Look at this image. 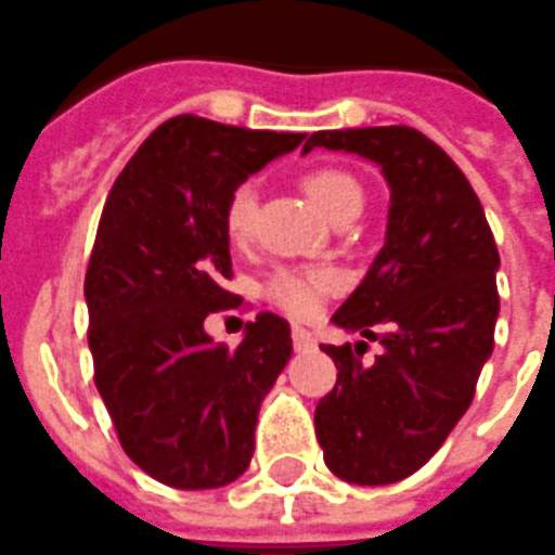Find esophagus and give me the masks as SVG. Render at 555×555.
Wrapping results in <instances>:
<instances>
[{"label":"esophagus","instance_id":"esophagus-1","mask_svg":"<svg viewBox=\"0 0 555 555\" xmlns=\"http://www.w3.org/2000/svg\"><path fill=\"white\" fill-rule=\"evenodd\" d=\"M292 344H295L298 352H306V349L314 347V335L309 330H304V326H292Z\"/></svg>","mask_w":555,"mask_h":555}]
</instances>
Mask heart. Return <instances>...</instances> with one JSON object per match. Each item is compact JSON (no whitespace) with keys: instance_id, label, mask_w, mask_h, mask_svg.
<instances>
[{"instance_id":"obj_1","label":"heart","mask_w":555,"mask_h":555,"mask_svg":"<svg viewBox=\"0 0 555 555\" xmlns=\"http://www.w3.org/2000/svg\"><path fill=\"white\" fill-rule=\"evenodd\" d=\"M304 189L332 223L347 215H361L363 189L344 168H312L304 177ZM255 203L257 194L251 183L237 185L229 194L223 208V225L232 243L249 241L251 223H255ZM335 286H338V274L332 269H278L266 281L263 295L266 300H272L278 309L292 318H312L323 295Z\"/></svg>"}]
</instances>
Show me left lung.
Masks as SVG:
<instances>
[{"label": "left lung", "instance_id": "obj_1", "mask_svg": "<svg viewBox=\"0 0 555 555\" xmlns=\"http://www.w3.org/2000/svg\"><path fill=\"white\" fill-rule=\"evenodd\" d=\"M349 152L389 185L387 241L332 323L378 340L321 347L338 380L314 410L326 467L349 485H392L444 444L493 354L499 249L467 177L410 126L314 131L304 152Z\"/></svg>", "mask_w": 555, "mask_h": 555}]
</instances>
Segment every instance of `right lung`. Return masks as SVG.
<instances>
[{
	"label": "right lung",
	"instance_id": "obj_1",
	"mask_svg": "<svg viewBox=\"0 0 555 555\" xmlns=\"http://www.w3.org/2000/svg\"><path fill=\"white\" fill-rule=\"evenodd\" d=\"M306 134L180 114L114 180L86 272L94 384L126 455L177 490L232 485L249 467L260 401L292 358L289 323L260 312L241 347L203 321L237 306L223 208Z\"/></svg>",
	"mask_w": 555,
	"mask_h": 555
}]
</instances>
